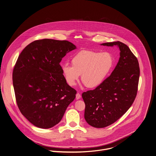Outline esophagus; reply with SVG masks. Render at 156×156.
<instances>
[{
    "instance_id": "obj_1",
    "label": "esophagus",
    "mask_w": 156,
    "mask_h": 156,
    "mask_svg": "<svg viewBox=\"0 0 156 156\" xmlns=\"http://www.w3.org/2000/svg\"><path fill=\"white\" fill-rule=\"evenodd\" d=\"M76 99H79L80 98H81V95L78 92V93H77V94H76Z\"/></svg>"
}]
</instances>
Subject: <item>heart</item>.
I'll return each instance as SVG.
<instances>
[{
  "label": "heart",
  "mask_w": 156,
  "mask_h": 156,
  "mask_svg": "<svg viewBox=\"0 0 156 156\" xmlns=\"http://www.w3.org/2000/svg\"><path fill=\"white\" fill-rule=\"evenodd\" d=\"M72 66L64 64L62 71L67 83L74 86L82 75L81 80L89 88L101 85L113 66V57L108 52L83 50L71 59Z\"/></svg>",
  "instance_id": "1"
}]
</instances>
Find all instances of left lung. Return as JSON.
I'll list each match as a JSON object with an SVG mask.
<instances>
[{
	"label": "left lung",
	"instance_id": "8db88e82",
	"mask_svg": "<svg viewBox=\"0 0 156 156\" xmlns=\"http://www.w3.org/2000/svg\"><path fill=\"white\" fill-rule=\"evenodd\" d=\"M101 45H117L120 57L109 77L95 89L82 94L85 120L97 128L113 124L128 111L136 98L140 74L138 61L126 44L117 41Z\"/></svg>",
	"mask_w": 156,
	"mask_h": 156
}]
</instances>
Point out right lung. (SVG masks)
<instances>
[{
    "instance_id": "1",
    "label": "right lung",
    "mask_w": 156,
    "mask_h": 156,
    "mask_svg": "<svg viewBox=\"0 0 156 156\" xmlns=\"http://www.w3.org/2000/svg\"><path fill=\"white\" fill-rule=\"evenodd\" d=\"M76 46L44 39L28 44L12 73L16 102L22 114L38 128L48 129L62 119L76 90L67 83L59 63Z\"/></svg>"
}]
</instances>
